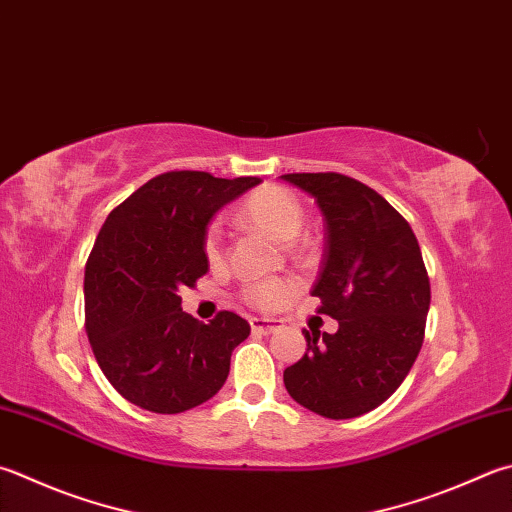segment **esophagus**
<instances>
[{"instance_id": "obj_1", "label": "esophagus", "mask_w": 512, "mask_h": 512, "mask_svg": "<svg viewBox=\"0 0 512 512\" xmlns=\"http://www.w3.org/2000/svg\"><path fill=\"white\" fill-rule=\"evenodd\" d=\"M249 325H252V332L258 334H274L283 327L281 321H269V318H252Z\"/></svg>"}]
</instances>
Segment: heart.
I'll list each match as a JSON object with an SVG mask.
<instances>
[{
	"label": "heart",
	"instance_id": "obj_1",
	"mask_svg": "<svg viewBox=\"0 0 512 512\" xmlns=\"http://www.w3.org/2000/svg\"><path fill=\"white\" fill-rule=\"evenodd\" d=\"M303 207L298 198L278 185H263L260 189L252 191L238 209V223L260 231V234L269 236L278 243H287L292 240L303 227ZM205 256L209 263H218L223 258V236L220 229L211 225L205 231ZM298 283L294 278H269L263 283H249L243 287V298L260 310L274 312L281 310L289 298L296 294Z\"/></svg>",
	"mask_w": 512,
	"mask_h": 512
}]
</instances>
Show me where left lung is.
Segmentation results:
<instances>
[{
	"label": "left lung",
	"instance_id": "8db88e82",
	"mask_svg": "<svg viewBox=\"0 0 512 512\" xmlns=\"http://www.w3.org/2000/svg\"><path fill=\"white\" fill-rule=\"evenodd\" d=\"M325 216V254L312 296L334 334L303 332L307 352L283 374L296 403L327 419L379 408L406 379L426 334L430 278L408 220L343 173H285Z\"/></svg>",
	"mask_w": 512,
	"mask_h": 512
}]
</instances>
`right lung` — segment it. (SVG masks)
Segmentation results:
<instances>
[{
	"mask_svg": "<svg viewBox=\"0 0 512 512\" xmlns=\"http://www.w3.org/2000/svg\"><path fill=\"white\" fill-rule=\"evenodd\" d=\"M258 182L167 171L104 220L84 269V327L100 370L127 401L178 414L223 388L249 323L227 310L200 323L182 312L180 289L209 272L211 216Z\"/></svg>",
	"mask_w": 512,
	"mask_h": 512,
	"instance_id": "add662e5",
	"label": "right lung"
}]
</instances>
